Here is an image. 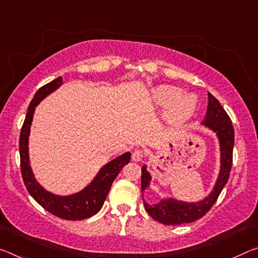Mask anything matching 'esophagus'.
Wrapping results in <instances>:
<instances>
[{
    "label": "esophagus",
    "mask_w": 258,
    "mask_h": 258,
    "mask_svg": "<svg viewBox=\"0 0 258 258\" xmlns=\"http://www.w3.org/2000/svg\"><path fill=\"white\" fill-rule=\"evenodd\" d=\"M145 157V153H144V150H141V149H136L132 153V159L134 162H140V161H142V158Z\"/></svg>",
    "instance_id": "34e87169"
}]
</instances>
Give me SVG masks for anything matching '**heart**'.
<instances>
[{
	"mask_svg": "<svg viewBox=\"0 0 258 258\" xmlns=\"http://www.w3.org/2000/svg\"><path fill=\"white\" fill-rule=\"evenodd\" d=\"M151 97L155 104L167 108L166 116L170 119H183L189 116L195 107V97L181 94V89L170 85H161L153 89Z\"/></svg>",
	"mask_w": 258,
	"mask_h": 258,
	"instance_id": "obj_1",
	"label": "heart"
}]
</instances>
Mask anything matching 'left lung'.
Masks as SVG:
<instances>
[{
    "instance_id": "1",
    "label": "left lung",
    "mask_w": 258,
    "mask_h": 258,
    "mask_svg": "<svg viewBox=\"0 0 258 258\" xmlns=\"http://www.w3.org/2000/svg\"><path fill=\"white\" fill-rule=\"evenodd\" d=\"M209 103L206 113V119L202 122L204 126L211 128L217 133L220 142V151H222V167L214 187V190L203 201L198 203H187L177 201V200H165L157 204L150 206L145 203V209L150 215V217L164 225H181L186 223H193L195 220L202 218L209 211L215 202L217 201L219 194L222 193L224 186L228 181L230 177L232 162H233V146H234V128H233L231 118L219 101L214 95L208 93ZM141 173V189L144 191L149 186L151 177L147 167L142 166ZM144 198V195H142Z\"/></svg>"
}]
</instances>
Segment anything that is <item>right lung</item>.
<instances>
[{"label":"right lung","mask_w":258,"mask_h":258,"mask_svg":"<svg viewBox=\"0 0 258 258\" xmlns=\"http://www.w3.org/2000/svg\"><path fill=\"white\" fill-rule=\"evenodd\" d=\"M60 84H62V78L58 77L55 80L42 86L35 93L33 100L28 105L25 120H24L19 137L20 171H22L23 180L28 193L43 209H46L48 212L58 218L67 220H81L92 217L100 211L105 199H107L113 180L122 167L130 163L131 154L126 153L109 162L107 165H104L100 170L99 174L91 182V185H88L79 193L69 196H57L44 190L36 182L34 175L32 173L30 161H28V136H30V127L32 119H33L35 107L48 94L58 88Z\"/></svg>","instance_id":"right-lung-1"}]
</instances>
